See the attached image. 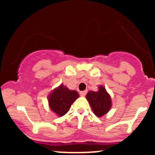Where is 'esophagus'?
I'll return each mask as SVG.
<instances>
[{"instance_id":"esophagus-1","label":"esophagus","mask_w":155,"mask_h":155,"mask_svg":"<svg viewBox=\"0 0 155 155\" xmlns=\"http://www.w3.org/2000/svg\"><path fill=\"white\" fill-rule=\"evenodd\" d=\"M86 94H87V91H83L80 92V95L82 97L85 96V95H86Z\"/></svg>"}]
</instances>
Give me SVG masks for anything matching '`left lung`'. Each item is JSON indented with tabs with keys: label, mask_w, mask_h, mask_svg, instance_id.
Masks as SVG:
<instances>
[{
	"label": "left lung",
	"mask_w": 155,
	"mask_h": 155,
	"mask_svg": "<svg viewBox=\"0 0 155 155\" xmlns=\"http://www.w3.org/2000/svg\"><path fill=\"white\" fill-rule=\"evenodd\" d=\"M86 98L93 110L97 117L104 116L110 110L112 101L109 94L104 86H99L98 91H90L87 92Z\"/></svg>",
	"instance_id": "8db88e82"
}]
</instances>
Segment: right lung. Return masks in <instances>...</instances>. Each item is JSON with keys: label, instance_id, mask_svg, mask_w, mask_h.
<instances>
[{"label": "right lung", "instance_id": "right-lung-1", "mask_svg": "<svg viewBox=\"0 0 155 155\" xmlns=\"http://www.w3.org/2000/svg\"><path fill=\"white\" fill-rule=\"evenodd\" d=\"M79 97L76 91H71L61 85L48 96V104L53 112L58 116H63L68 112L73 103Z\"/></svg>", "mask_w": 155, "mask_h": 155}]
</instances>
